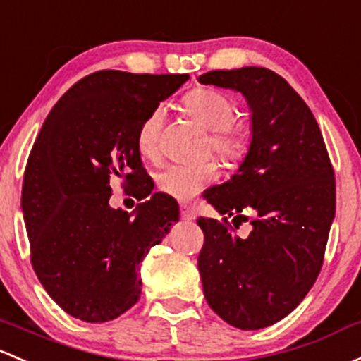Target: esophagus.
Wrapping results in <instances>:
<instances>
[{
  "mask_svg": "<svg viewBox=\"0 0 361 361\" xmlns=\"http://www.w3.org/2000/svg\"><path fill=\"white\" fill-rule=\"evenodd\" d=\"M195 218H197V214L192 207L181 206V219H185V221H193Z\"/></svg>",
  "mask_w": 361,
  "mask_h": 361,
  "instance_id": "34e87169",
  "label": "esophagus"
}]
</instances>
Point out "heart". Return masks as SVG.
<instances>
[{
    "label": "heart",
    "instance_id": "obj_1",
    "mask_svg": "<svg viewBox=\"0 0 361 361\" xmlns=\"http://www.w3.org/2000/svg\"><path fill=\"white\" fill-rule=\"evenodd\" d=\"M181 107L199 126L212 131L209 145L225 164L235 166L245 157L249 150V136L245 130L233 123L237 109L228 97L216 90L195 88L185 94ZM164 116V107L157 105L140 124L136 145L145 159L157 157ZM214 178L216 166L212 162H200L193 166L171 164L157 174V187L173 199L190 200L207 185H211Z\"/></svg>",
    "mask_w": 361,
    "mask_h": 361
}]
</instances>
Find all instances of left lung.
Returning a JSON list of instances; mask_svg holds the SVG:
<instances>
[{
	"label": "left lung",
	"mask_w": 361,
	"mask_h": 361,
	"mask_svg": "<svg viewBox=\"0 0 361 361\" xmlns=\"http://www.w3.org/2000/svg\"><path fill=\"white\" fill-rule=\"evenodd\" d=\"M200 85L240 91L250 143L228 181L204 197L235 228L253 216L249 238L199 218V271L206 301L226 324L257 331L295 310L313 287L336 216V180L317 119L282 75L264 67L211 71Z\"/></svg>",
	"instance_id": "obj_1"
}]
</instances>
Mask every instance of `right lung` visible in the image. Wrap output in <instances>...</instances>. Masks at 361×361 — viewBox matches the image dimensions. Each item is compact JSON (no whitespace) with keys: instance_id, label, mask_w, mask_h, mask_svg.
Instances as JSON below:
<instances>
[{"instance_id":"obj_1","label":"right lung","mask_w":361,"mask_h":361,"mask_svg":"<svg viewBox=\"0 0 361 361\" xmlns=\"http://www.w3.org/2000/svg\"><path fill=\"white\" fill-rule=\"evenodd\" d=\"M188 74L98 71L75 82L48 114L22 185L30 263L71 317L109 322L140 299V264L180 219L173 197L154 190L136 136L152 109ZM145 203L128 215L108 204L110 181Z\"/></svg>"}]
</instances>
